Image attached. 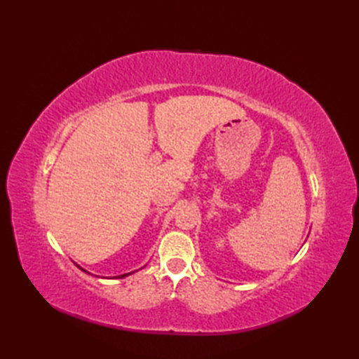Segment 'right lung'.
<instances>
[{
	"mask_svg": "<svg viewBox=\"0 0 359 359\" xmlns=\"http://www.w3.org/2000/svg\"><path fill=\"white\" fill-rule=\"evenodd\" d=\"M80 266V265H79ZM80 269H81V266H80ZM83 270V269H81ZM83 271H86V270H83ZM88 273V271H86ZM134 273V271H133ZM129 274H131V273H125V274H118V276H116V278H118V279H121V278H125V276H129Z\"/></svg>",
	"mask_w": 359,
	"mask_h": 359,
	"instance_id": "add662e5",
	"label": "right lung"
}]
</instances>
